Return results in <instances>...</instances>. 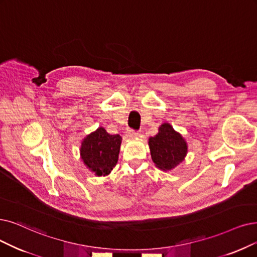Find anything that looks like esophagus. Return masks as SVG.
Masks as SVG:
<instances>
[{
    "label": "esophagus",
    "mask_w": 257,
    "mask_h": 257,
    "mask_svg": "<svg viewBox=\"0 0 257 257\" xmlns=\"http://www.w3.org/2000/svg\"><path fill=\"white\" fill-rule=\"evenodd\" d=\"M138 136V131H134V130H128L126 132V137L130 139H135Z\"/></svg>",
    "instance_id": "34e87169"
}]
</instances>
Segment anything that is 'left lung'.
Returning a JSON list of instances; mask_svg holds the SVG:
<instances>
[{"mask_svg":"<svg viewBox=\"0 0 257 257\" xmlns=\"http://www.w3.org/2000/svg\"><path fill=\"white\" fill-rule=\"evenodd\" d=\"M151 156L156 167L169 171L175 168L187 155V142L169 123H163L159 133L149 139Z\"/></svg>","mask_w":257,"mask_h":257,"instance_id":"1","label":"left lung"}]
</instances>
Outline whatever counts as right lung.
Masks as SVG:
<instances>
[{
    "label": "right lung",
    "mask_w": 257,
    "mask_h": 257,
    "mask_svg": "<svg viewBox=\"0 0 257 257\" xmlns=\"http://www.w3.org/2000/svg\"><path fill=\"white\" fill-rule=\"evenodd\" d=\"M120 146L119 135H110L103 127H99L82 141V160L97 176H105L116 166Z\"/></svg>",
    "instance_id": "1"
}]
</instances>
